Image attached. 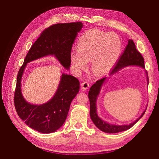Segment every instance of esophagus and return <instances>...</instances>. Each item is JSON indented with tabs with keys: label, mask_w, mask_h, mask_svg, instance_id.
Listing matches in <instances>:
<instances>
[{
	"label": "esophagus",
	"mask_w": 159,
	"mask_h": 159,
	"mask_svg": "<svg viewBox=\"0 0 159 159\" xmlns=\"http://www.w3.org/2000/svg\"><path fill=\"white\" fill-rule=\"evenodd\" d=\"M89 83L88 82V81H84V82H83L82 84H81V89H82L83 90H86V89H88V88H89Z\"/></svg>",
	"instance_id": "1"
}]
</instances>
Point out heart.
<instances>
[{"label": "heart", "mask_w": 159, "mask_h": 159, "mask_svg": "<svg viewBox=\"0 0 159 159\" xmlns=\"http://www.w3.org/2000/svg\"><path fill=\"white\" fill-rule=\"evenodd\" d=\"M121 49V41L115 34L91 29L80 38L77 50L71 52V61L74 69L81 71L87 68L88 61L92 60L93 74L102 75L112 69Z\"/></svg>", "instance_id": "heart-1"}]
</instances>
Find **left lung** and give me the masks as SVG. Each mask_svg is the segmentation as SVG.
Listing matches in <instances>:
<instances>
[{"mask_svg": "<svg viewBox=\"0 0 159 159\" xmlns=\"http://www.w3.org/2000/svg\"><path fill=\"white\" fill-rule=\"evenodd\" d=\"M129 65H137L145 68V61L141 54L139 52L135 44L132 40H129L128 41V44L127 45L125 49L123 54L120 56L119 59L117 61V63L113 67V68L111 70L110 75L115 74L119 70L121 69L125 66ZM147 75V79L148 82V74L146 71ZM106 78H103L98 80L90 88V90L88 93V97L90 102V117L92 120L95 125L101 131L107 133H116L121 131H127V130L131 128L134 124H135L139 119H140L143 115L145 114L146 111H144L141 117L129 125H114L109 124L105 122L103 120L101 119L97 115V108H96V101H97L98 95L99 93L100 89L102 88Z\"/></svg>", "mask_w": 159, "mask_h": 159, "instance_id": "left-lung-1", "label": "left lung"}]
</instances>
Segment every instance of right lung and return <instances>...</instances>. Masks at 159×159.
<instances>
[{
	"instance_id": "1",
	"label": "right lung",
	"mask_w": 159,
	"mask_h": 159,
	"mask_svg": "<svg viewBox=\"0 0 159 159\" xmlns=\"http://www.w3.org/2000/svg\"><path fill=\"white\" fill-rule=\"evenodd\" d=\"M83 27L81 22L60 23L46 28L31 46L18 71L14 103L18 116L30 128L42 133L56 131L65 122L71 101L78 94L80 81L74 76L63 74L55 95L42 105H32L21 93V79L26 64L48 55H54L61 65L69 69L71 52L78 33Z\"/></svg>"
}]
</instances>
